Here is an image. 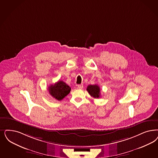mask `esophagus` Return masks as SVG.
<instances>
[{
  "label": "esophagus",
  "mask_w": 158,
  "mask_h": 158,
  "mask_svg": "<svg viewBox=\"0 0 158 158\" xmlns=\"http://www.w3.org/2000/svg\"><path fill=\"white\" fill-rule=\"evenodd\" d=\"M83 87V85H77V88H78L79 89H82Z\"/></svg>",
  "instance_id": "1"
}]
</instances>
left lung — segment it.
I'll list each match as a JSON object with an SVG mask.
<instances>
[{"label":"left lung","instance_id":"obj_1","mask_svg":"<svg viewBox=\"0 0 158 158\" xmlns=\"http://www.w3.org/2000/svg\"><path fill=\"white\" fill-rule=\"evenodd\" d=\"M86 90L91 96L94 98H99L100 96V89L98 85H88Z\"/></svg>","mask_w":158,"mask_h":158}]
</instances>
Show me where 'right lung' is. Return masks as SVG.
<instances>
[{"label": "right lung", "instance_id": "obj_1", "mask_svg": "<svg viewBox=\"0 0 158 158\" xmlns=\"http://www.w3.org/2000/svg\"><path fill=\"white\" fill-rule=\"evenodd\" d=\"M71 90L69 86L61 81L50 85L48 87L49 94L52 97L60 101L66 96L70 93Z\"/></svg>", "mask_w": 158, "mask_h": 158}]
</instances>
